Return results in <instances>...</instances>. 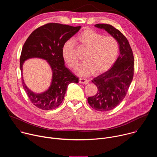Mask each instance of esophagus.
<instances>
[{
    "instance_id": "34e87169",
    "label": "esophagus",
    "mask_w": 157,
    "mask_h": 157,
    "mask_svg": "<svg viewBox=\"0 0 157 157\" xmlns=\"http://www.w3.org/2000/svg\"><path fill=\"white\" fill-rule=\"evenodd\" d=\"M89 82V80L84 78H80L79 79V83L82 84H87Z\"/></svg>"
}]
</instances>
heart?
Wrapping results in <instances>:
<instances>
[{
  "mask_svg": "<svg viewBox=\"0 0 157 157\" xmlns=\"http://www.w3.org/2000/svg\"><path fill=\"white\" fill-rule=\"evenodd\" d=\"M75 41L87 50L84 58L86 61L76 71L80 76H89L94 72L97 75L101 74L108 70L117 59L119 44L113 37L104 36L93 29H86L78 35ZM62 55L69 67L76 68L78 60L75 56V43L72 41L64 43Z\"/></svg>",
  "mask_w": 157,
  "mask_h": 157,
  "instance_id": "heart-1",
  "label": "heart"
}]
</instances>
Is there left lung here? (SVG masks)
Instances as JSON below:
<instances>
[{
  "mask_svg": "<svg viewBox=\"0 0 157 157\" xmlns=\"http://www.w3.org/2000/svg\"><path fill=\"white\" fill-rule=\"evenodd\" d=\"M94 27L105 30L119 45L120 54L113 66L92 80L98 87L97 94L87 98L93 109L104 112L114 109L125 98L133 79L134 58L128 40L119 30L108 24H96Z\"/></svg>",
  "mask_w": 157,
  "mask_h": 157,
  "instance_id": "left-lung-1",
  "label": "left lung"
}]
</instances>
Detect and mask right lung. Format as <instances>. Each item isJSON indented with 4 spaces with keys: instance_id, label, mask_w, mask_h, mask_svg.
<instances>
[{
    "instance_id": "right-lung-1",
    "label": "right lung",
    "mask_w": 157,
    "mask_h": 157,
    "mask_svg": "<svg viewBox=\"0 0 157 157\" xmlns=\"http://www.w3.org/2000/svg\"><path fill=\"white\" fill-rule=\"evenodd\" d=\"M81 26L72 27L61 24L50 23L34 30L29 36L22 48L20 67L22 84L31 102L42 110H52L63 101L67 87L70 83H78V78L66 68L62 55L63 44L75 35ZM31 58L47 61L52 72L51 84L47 90L36 94L25 84L23 77V65Z\"/></svg>"
}]
</instances>
